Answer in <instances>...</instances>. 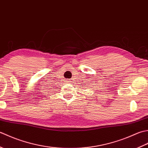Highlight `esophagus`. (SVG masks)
<instances>
[{
    "label": "esophagus",
    "instance_id": "1",
    "mask_svg": "<svg viewBox=\"0 0 148 148\" xmlns=\"http://www.w3.org/2000/svg\"><path fill=\"white\" fill-rule=\"evenodd\" d=\"M67 82H68V83H70V82H71V81H70V80H67Z\"/></svg>",
    "mask_w": 148,
    "mask_h": 148
}]
</instances>
